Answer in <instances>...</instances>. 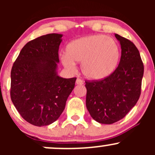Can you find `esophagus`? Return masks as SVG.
Wrapping results in <instances>:
<instances>
[{"label": "esophagus", "instance_id": "1", "mask_svg": "<svg viewBox=\"0 0 155 155\" xmlns=\"http://www.w3.org/2000/svg\"><path fill=\"white\" fill-rule=\"evenodd\" d=\"M76 84L81 85V84H84V81L81 79H76Z\"/></svg>", "mask_w": 155, "mask_h": 155}]
</instances>
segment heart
Here are the masks:
<instances>
[{
    "mask_svg": "<svg viewBox=\"0 0 155 155\" xmlns=\"http://www.w3.org/2000/svg\"><path fill=\"white\" fill-rule=\"evenodd\" d=\"M66 55L61 57L63 65L69 70L75 68L74 63H81L82 74L90 79H102L115 70L120 56L119 44L105 35L82 37L69 43Z\"/></svg>",
    "mask_w": 155,
    "mask_h": 155,
    "instance_id": "1",
    "label": "heart"
}]
</instances>
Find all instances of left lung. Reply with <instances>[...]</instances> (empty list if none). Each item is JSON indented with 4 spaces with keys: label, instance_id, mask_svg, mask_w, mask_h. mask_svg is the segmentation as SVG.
<instances>
[{
    "label": "left lung",
    "instance_id": "8db88e82",
    "mask_svg": "<svg viewBox=\"0 0 155 155\" xmlns=\"http://www.w3.org/2000/svg\"><path fill=\"white\" fill-rule=\"evenodd\" d=\"M122 49L118 67L107 77L85 80L86 106L97 122L113 124L122 120L139 99L143 64L132 41L115 34Z\"/></svg>",
    "mask_w": 155,
    "mask_h": 155
}]
</instances>
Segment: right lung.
<instances>
[{"mask_svg": "<svg viewBox=\"0 0 155 155\" xmlns=\"http://www.w3.org/2000/svg\"><path fill=\"white\" fill-rule=\"evenodd\" d=\"M62 36L50 33L28 42L12 66L11 99L21 117L35 126L58 120L75 86L76 77L57 74Z\"/></svg>", "mask_w": 155, "mask_h": 155, "instance_id": "1", "label": "right lung"}]
</instances>
